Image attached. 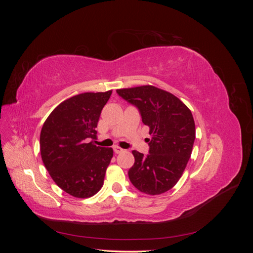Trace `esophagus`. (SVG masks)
<instances>
[{
	"instance_id": "obj_1",
	"label": "esophagus",
	"mask_w": 253,
	"mask_h": 253,
	"mask_svg": "<svg viewBox=\"0 0 253 253\" xmlns=\"http://www.w3.org/2000/svg\"><path fill=\"white\" fill-rule=\"evenodd\" d=\"M125 150L124 149H121L120 147H118V145H115L114 147V152L116 153V154H119V153H121V152H124Z\"/></svg>"
}]
</instances>
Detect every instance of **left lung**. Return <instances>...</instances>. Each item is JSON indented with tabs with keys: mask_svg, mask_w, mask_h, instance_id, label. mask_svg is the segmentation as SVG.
Returning a JSON list of instances; mask_svg holds the SVG:
<instances>
[{
	"mask_svg": "<svg viewBox=\"0 0 253 253\" xmlns=\"http://www.w3.org/2000/svg\"><path fill=\"white\" fill-rule=\"evenodd\" d=\"M138 109L150 127L149 154L133 151L128 178L140 192L158 195L172 189L185 171L195 140V124L188 106L169 91L153 85L117 89Z\"/></svg>",
	"mask_w": 253,
	"mask_h": 253,
	"instance_id": "8db88e82",
	"label": "left lung"
}]
</instances>
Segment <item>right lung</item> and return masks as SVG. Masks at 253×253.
Segmentation results:
<instances>
[{
	"label": "right lung",
	"mask_w": 253,
	"mask_h": 253,
	"mask_svg": "<svg viewBox=\"0 0 253 253\" xmlns=\"http://www.w3.org/2000/svg\"><path fill=\"white\" fill-rule=\"evenodd\" d=\"M111 95L108 90L71 97L50 113L42 126L43 164L57 186L72 196L87 198L103 186L114 152L88 140L96 137L99 117Z\"/></svg>",
	"instance_id": "obj_1"
}]
</instances>
